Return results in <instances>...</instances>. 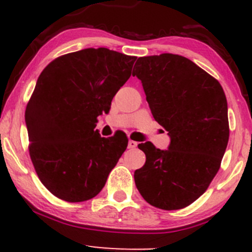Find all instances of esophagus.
<instances>
[{
    "label": "esophagus",
    "mask_w": 252,
    "mask_h": 252,
    "mask_svg": "<svg viewBox=\"0 0 252 252\" xmlns=\"http://www.w3.org/2000/svg\"><path fill=\"white\" fill-rule=\"evenodd\" d=\"M136 147H137V142H136V141L129 140V142H128V148L134 149V148H136Z\"/></svg>",
    "instance_id": "esophagus-1"
}]
</instances>
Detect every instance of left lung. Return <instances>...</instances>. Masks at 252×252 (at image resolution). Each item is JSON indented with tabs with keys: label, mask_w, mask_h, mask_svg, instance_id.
Returning a JSON list of instances; mask_svg holds the SVG:
<instances>
[{
	"label": "left lung",
	"mask_w": 252,
	"mask_h": 252,
	"mask_svg": "<svg viewBox=\"0 0 252 252\" xmlns=\"http://www.w3.org/2000/svg\"><path fill=\"white\" fill-rule=\"evenodd\" d=\"M132 76L142 82L155 121L168 131L167 150L138 144L146 163L135 184L148 204L180 210L209 189L226 150L227 102L216 78L187 58L172 53L138 58Z\"/></svg>",
	"instance_id": "1"
}]
</instances>
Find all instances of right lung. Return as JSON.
I'll list each match as a JSON object with an SVG mask.
<instances>
[{"label":"right lung","instance_id":"1","mask_svg":"<svg viewBox=\"0 0 252 252\" xmlns=\"http://www.w3.org/2000/svg\"><path fill=\"white\" fill-rule=\"evenodd\" d=\"M136 57L108 48L63 54L43 68L25 114L30 155L40 181L68 202L102 190L128 137H102L97 117L131 76Z\"/></svg>","mask_w":252,"mask_h":252}]
</instances>
